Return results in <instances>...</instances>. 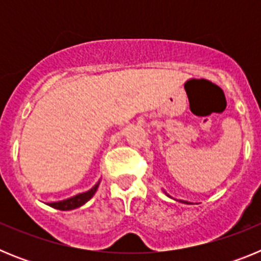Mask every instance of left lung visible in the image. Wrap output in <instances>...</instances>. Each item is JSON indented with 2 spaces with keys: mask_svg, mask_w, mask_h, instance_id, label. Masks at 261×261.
<instances>
[{
  "mask_svg": "<svg viewBox=\"0 0 261 261\" xmlns=\"http://www.w3.org/2000/svg\"><path fill=\"white\" fill-rule=\"evenodd\" d=\"M166 193V192H165ZM166 195H167V193H166ZM168 196V195H167ZM168 197H171V196H168ZM179 201L180 202H184V204H191V202H188V201H183V200H179Z\"/></svg>",
  "mask_w": 261,
  "mask_h": 261,
  "instance_id": "1",
  "label": "left lung"
}]
</instances>
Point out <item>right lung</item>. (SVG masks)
<instances>
[{"label":"right lung","instance_id":"right-lung-1","mask_svg":"<svg viewBox=\"0 0 261 261\" xmlns=\"http://www.w3.org/2000/svg\"><path fill=\"white\" fill-rule=\"evenodd\" d=\"M99 183H100V180H99L98 183L91 188V190L87 191V192L78 193V195L73 196V197H69V199L66 200H61V201L49 202L48 205L55 209H59V211H71V209L80 208V206L86 204V202L89 201L94 195H95L96 190H98V187H99Z\"/></svg>","mask_w":261,"mask_h":261}]
</instances>
